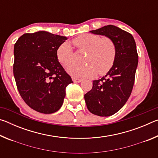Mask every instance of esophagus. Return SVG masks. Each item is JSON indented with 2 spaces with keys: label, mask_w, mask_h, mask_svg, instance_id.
<instances>
[{
  "label": "esophagus",
  "mask_w": 158,
  "mask_h": 158,
  "mask_svg": "<svg viewBox=\"0 0 158 158\" xmlns=\"http://www.w3.org/2000/svg\"><path fill=\"white\" fill-rule=\"evenodd\" d=\"M73 81L74 82V83H79L81 82L82 81L81 79H77V78H74V77H73Z\"/></svg>",
  "instance_id": "1"
}]
</instances>
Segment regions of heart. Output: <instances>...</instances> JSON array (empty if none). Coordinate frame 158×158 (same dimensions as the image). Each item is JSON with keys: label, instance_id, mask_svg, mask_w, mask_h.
Listing matches in <instances>:
<instances>
[{"label": "heart", "instance_id": "b5f03b06", "mask_svg": "<svg viewBox=\"0 0 158 158\" xmlns=\"http://www.w3.org/2000/svg\"><path fill=\"white\" fill-rule=\"evenodd\" d=\"M73 44L79 51L87 52L85 66H73L68 73L74 78H85L97 75H105L113 67L116 56V49L114 41L109 37H102L99 35L84 33L76 37ZM59 62L68 68L74 63V54L69 42H64L57 50Z\"/></svg>", "mask_w": 158, "mask_h": 158}]
</instances>
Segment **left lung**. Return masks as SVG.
<instances>
[{"instance_id": "1", "label": "left lung", "mask_w": 158, "mask_h": 158, "mask_svg": "<svg viewBox=\"0 0 158 158\" xmlns=\"http://www.w3.org/2000/svg\"><path fill=\"white\" fill-rule=\"evenodd\" d=\"M109 37L116 49L114 64L105 77L93 81V88L84 95L90 113L100 116L116 114L132 93L138 65L137 47L133 36L118 27L108 25L90 31Z\"/></svg>"}]
</instances>
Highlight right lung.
Returning a JSON list of instances; mask_svg holds the SVG:
<instances>
[{
  "instance_id": "obj_1",
  "label": "right lung",
  "mask_w": 158,
  "mask_h": 158,
  "mask_svg": "<svg viewBox=\"0 0 158 158\" xmlns=\"http://www.w3.org/2000/svg\"><path fill=\"white\" fill-rule=\"evenodd\" d=\"M67 39L38 31L23 34L15 44L13 73L17 89L25 102L40 113L57 111L66 87L73 82L57 56L58 48Z\"/></svg>"
}]
</instances>
